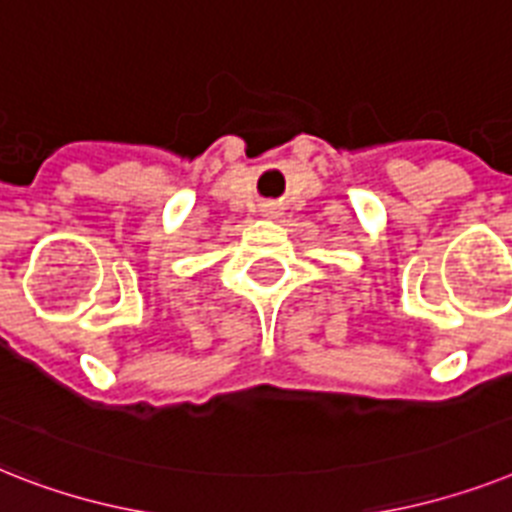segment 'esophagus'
Returning a JSON list of instances; mask_svg holds the SVG:
<instances>
[{
	"label": "esophagus",
	"instance_id": "esophagus-1",
	"mask_svg": "<svg viewBox=\"0 0 512 512\" xmlns=\"http://www.w3.org/2000/svg\"><path fill=\"white\" fill-rule=\"evenodd\" d=\"M260 215H263V218H268V220H276L278 215H281V207L273 205V202H268V205L260 207Z\"/></svg>",
	"mask_w": 512,
	"mask_h": 512
}]
</instances>
